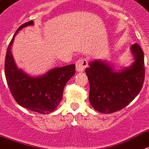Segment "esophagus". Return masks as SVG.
Returning a JSON list of instances; mask_svg holds the SVG:
<instances>
[{
    "mask_svg": "<svg viewBox=\"0 0 149 149\" xmlns=\"http://www.w3.org/2000/svg\"><path fill=\"white\" fill-rule=\"evenodd\" d=\"M88 65V61L86 58H80L76 62V70L77 72H83Z\"/></svg>",
    "mask_w": 149,
    "mask_h": 149,
    "instance_id": "1",
    "label": "esophagus"
}]
</instances>
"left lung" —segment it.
Segmentation results:
<instances>
[{"instance_id":"left-lung-1","label":"left lung","mask_w":149,"mask_h":149,"mask_svg":"<svg viewBox=\"0 0 149 149\" xmlns=\"http://www.w3.org/2000/svg\"><path fill=\"white\" fill-rule=\"evenodd\" d=\"M134 62L128 68L114 70L109 64L94 61L85 72L90 84L89 101L102 114L120 111L133 101L145 80L144 52L137 43L131 46Z\"/></svg>"}]
</instances>
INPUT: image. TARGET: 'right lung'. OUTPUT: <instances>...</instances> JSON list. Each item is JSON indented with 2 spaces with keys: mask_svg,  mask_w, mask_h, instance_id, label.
<instances>
[{
  "mask_svg": "<svg viewBox=\"0 0 149 149\" xmlns=\"http://www.w3.org/2000/svg\"><path fill=\"white\" fill-rule=\"evenodd\" d=\"M33 25V21L25 23L19 27L8 47L4 72L8 86L19 105L30 111L47 114L58 107L62 100L66 83L75 74L73 64L50 69L42 76L34 77L16 67L11 48L19 31Z\"/></svg>",
  "mask_w": 149,
  "mask_h": 149,
  "instance_id": "1",
  "label": "right lung"
}]
</instances>
